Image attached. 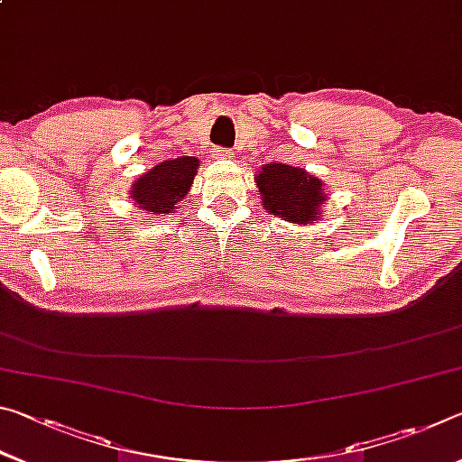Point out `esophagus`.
I'll list each match as a JSON object with an SVG mask.
<instances>
[{
    "instance_id": "obj_1",
    "label": "esophagus",
    "mask_w": 462,
    "mask_h": 462,
    "mask_svg": "<svg viewBox=\"0 0 462 462\" xmlns=\"http://www.w3.org/2000/svg\"><path fill=\"white\" fill-rule=\"evenodd\" d=\"M212 156H214V159H217V161H220V159H228L230 151H228V148L217 146V148H214V151H212Z\"/></svg>"
}]
</instances>
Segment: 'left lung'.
Listing matches in <instances>:
<instances>
[{
    "mask_svg": "<svg viewBox=\"0 0 462 462\" xmlns=\"http://www.w3.org/2000/svg\"><path fill=\"white\" fill-rule=\"evenodd\" d=\"M254 183L261 191L263 208L271 216L301 226L318 222L326 193L322 181L308 171L289 167L285 162H273L259 171Z\"/></svg>",
    "mask_w": 462,
    "mask_h": 462,
    "instance_id": "1",
    "label": "left lung"
}]
</instances>
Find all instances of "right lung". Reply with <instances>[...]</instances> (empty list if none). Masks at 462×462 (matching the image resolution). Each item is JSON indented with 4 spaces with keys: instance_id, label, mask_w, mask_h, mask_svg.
Here are the masks:
<instances>
[{
    "instance_id": "1",
    "label": "right lung",
    "mask_w": 462,
    "mask_h": 462,
    "mask_svg": "<svg viewBox=\"0 0 462 462\" xmlns=\"http://www.w3.org/2000/svg\"><path fill=\"white\" fill-rule=\"evenodd\" d=\"M198 167L199 161L195 156H179L173 161H162L148 173L140 175L130 191L136 208L144 209L146 214H175L177 206L191 189Z\"/></svg>"
}]
</instances>
